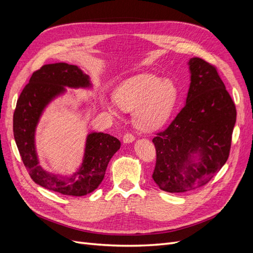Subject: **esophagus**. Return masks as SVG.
I'll return each instance as SVG.
<instances>
[{
	"instance_id": "1",
	"label": "esophagus",
	"mask_w": 253,
	"mask_h": 253,
	"mask_svg": "<svg viewBox=\"0 0 253 253\" xmlns=\"http://www.w3.org/2000/svg\"><path fill=\"white\" fill-rule=\"evenodd\" d=\"M135 140V137L134 135H132L131 133H126L124 136V142L125 143H129V142H133Z\"/></svg>"
}]
</instances>
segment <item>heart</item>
Here are the masks:
<instances>
[{
	"mask_svg": "<svg viewBox=\"0 0 253 253\" xmlns=\"http://www.w3.org/2000/svg\"><path fill=\"white\" fill-rule=\"evenodd\" d=\"M177 90L169 80L142 74L126 80L115 93V102L121 110L133 111V122L141 131L162 126L173 109ZM102 104L110 114L116 115L115 105L106 99Z\"/></svg>",
	"mask_w": 253,
	"mask_h": 253,
	"instance_id": "1",
	"label": "heart"
}]
</instances>
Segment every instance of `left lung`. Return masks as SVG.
I'll list each match as a JSON object with an SVG mask.
<instances>
[{"instance_id": "obj_1", "label": "left lung", "mask_w": 253, "mask_h": 253, "mask_svg": "<svg viewBox=\"0 0 253 253\" xmlns=\"http://www.w3.org/2000/svg\"><path fill=\"white\" fill-rule=\"evenodd\" d=\"M186 104L165 131L153 138L156 165L152 177L166 192L205 186L229 157L236 110L216 67L201 58L189 61Z\"/></svg>"}]
</instances>
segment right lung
Instances as JSON below:
<instances>
[{
    "instance_id": "obj_1",
    "label": "right lung",
    "mask_w": 253,
    "mask_h": 253,
    "mask_svg": "<svg viewBox=\"0 0 253 253\" xmlns=\"http://www.w3.org/2000/svg\"><path fill=\"white\" fill-rule=\"evenodd\" d=\"M90 85L89 77L78 66L67 63L43 65L23 88L13 113L14 140L30 177L41 187L63 195L83 196L96 190L104 177L111 158L121 145L116 137L110 134H88L82 165L71 177L48 173L39 165L35 133L44 109L64 93V86L78 88Z\"/></svg>"
}]
</instances>
